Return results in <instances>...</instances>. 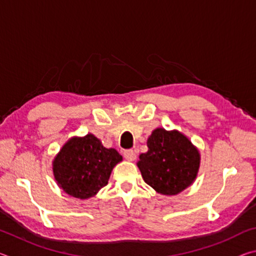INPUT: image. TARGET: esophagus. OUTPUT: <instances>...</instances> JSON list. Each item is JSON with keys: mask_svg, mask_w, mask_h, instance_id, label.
I'll return each mask as SVG.
<instances>
[{"mask_svg": "<svg viewBox=\"0 0 256 256\" xmlns=\"http://www.w3.org/2000/svg\"><path fill=\"white\" fill-rule=\"evenodd\" d=\"M123 156H124L125 159L130 160V162H132V160H136V151H134V150H125L123 152Z\"/></svg>", "mask_w": 256, "mask_h": 256, "instance_id": "esophagus-1", "label": "esophagus"}]
</instances>
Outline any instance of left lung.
Instances as JSON below:
<instances>
[{"instance_id": "1", "label": "left lung", "mask_w": 256, "mask_h": 256, "mask_svg": "<svg viewBox=\"0 0 256 256\" xmlns=\"http://www.w3.org/2000/svg\"><path fill=\"white\" fill-rule=\"evenodd\" d=\"M149 150L138 157V167L146 184L164 196H175L196 180L200 154L178 131L154 130L148 138Z\"/></svg>"}]
</instances>
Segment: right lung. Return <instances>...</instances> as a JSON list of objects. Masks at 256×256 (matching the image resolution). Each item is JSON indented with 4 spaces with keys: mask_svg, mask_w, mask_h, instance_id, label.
I'll return each instance as SVG.
<instances>
[{
    "mask_svg": "<svg viewBox=\"0 0 256 256\" xmlns=\"http://www.w3.org/2000/svg\"><path fill=\"white\" fill-rule=\"evenodd\" d=\"M120 160L118 151L105 148L92 134L73 138L54 159V176L64 192L84 200L107 185L112 168Z\"/></svg>",
    "mask_w": 256,
    "mask_h": 256,
    "instance_id": "add662e5",
    "label": "right lung"
}]
</instances>
